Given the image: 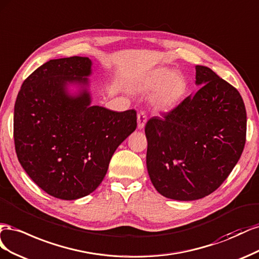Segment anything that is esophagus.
<instances>
[{"instance_id":"1","label":"esophagus","mask_w":259,"mask_h":259,"mask_svg":"<svg viewBox=\"0 0 259 259\" xmlns=\"http://www.w3.org/2000/svg\"><path fill=\"white\" fill-rule=\"evenodd\" d=\"M146 120H147V118H146L145 113H144V112H140V113L138 114V128H139V129L144 128Z\"/></svg>"}]
</instances>
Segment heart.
I'll use <instances>...</instances> for the list:
<instances>
[{"label": "heart", "instance_id": "heart-1", "mask_svg": "<svg viewBox=\"0 0 259 259\" xmlns=\"http://www.w3.org/2000/svg\"><path fill=\"white\" fill-rule=\"evenodd\" d=\"M137 89L141 92H150L152 105L158 110L175 108L186 97L188 81L179 72L168 68H157L140 81Z\"/></svg>", "mask_w": 259, "mask_h": 259}]
</instances>
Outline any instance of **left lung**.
<instances>
[{
  "mask_svg": "<svg viewBox=\"0 0 259 259\" xmlns=\"http://www.w3.org/2000/svg\"><path fill=\"white\" fill-rule=\"evenodd\" d=\"M194 95L146 122V167L161 195L194 201L228 178L246 141V109L241 94L205 66H195Z\"/></svg>",
  "mask_w": 259,
  "mask_h": 259,
  "instance_id": "obj_1",
  "label": "left lung"
}]
</instances>
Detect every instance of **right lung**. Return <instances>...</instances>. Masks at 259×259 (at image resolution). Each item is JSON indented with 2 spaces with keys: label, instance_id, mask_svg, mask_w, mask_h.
<instances>
[{
  "label": "right lung",
  "instance_id": "right-lung-1",
  "mask_svg": "<svg viewBox=\"0 0 259 259\" xmlns=\"http://www.w3.org/2000/svg\"><path fill=\"white\" fill-rule=\"evenodd\" d=\"M89 57L51 60L21 85L14 109V142L20 165L48 194L77 199L97 189L119 144L137 128L135 109L91 106L85 89L77 97L68 83L88 84Z\"/></svg>",
  "mask_w": 259,
  "mask_h": 259
}]
</instances>
